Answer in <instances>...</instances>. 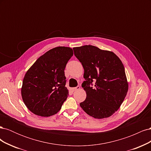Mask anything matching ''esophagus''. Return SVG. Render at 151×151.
I'll return each mask as SVG.
<instances>
[{
  "instance_id": "obj_1",
  "label": "esophagus",
  "mask_w": 151,
  "mask_h": 151,
  "mask_svg": "<svg viewBox=\"0 0 151 151\" xmlns=\"http://www.w3.org/2000/svg\"><path fill=\"white\" fill-rule=\"evenodd\" d=\"M80 89V86H77V87H76V88H74L72 89V90L74 91H77V90H78V89Z\"/></svg>"
}]
</instances>
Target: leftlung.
Instances as JSON below:
<instances>
[{
  "mask_svg": "<svg viewBox=\"0 0 151 151\" xmlns=\"http://www.w3.org/2000/svg\"><path fill=\"white\" fill-rule=\"evenodd\" d=\"M73 50L84 70L86 81L82 87L86 98L80 103L81 107L88 115L98 119L111 116L120 107L129 89L120 59L113 52L93 45ZM93 80L95 84L92 87Z\"/></svg>",
  "mask_w": 151,
  "mask_h": 151,
  "instance_id": "1",
  "label": "left lung"
}]
</instances>
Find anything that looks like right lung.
Here are the masks:
<instances>
[{
  "instance_id": "right-lung-1",
  "label": "right lung",
  "mask_w": 151,
  "mask_h": 151,
  "mask_svg": "<svg viewBox=\"0 0 151 151\" xmlns=\"http://www.w3.org/2000/svg\"><path fill=\"white\" fill-rule=\"evenodd\" d=\"M72 55L73 50L69 47L52 48L39 57L26 72L21 96L32 113L50 116L60 110L68 96L64 70Z\"/></svg>"
}]
</instances>
